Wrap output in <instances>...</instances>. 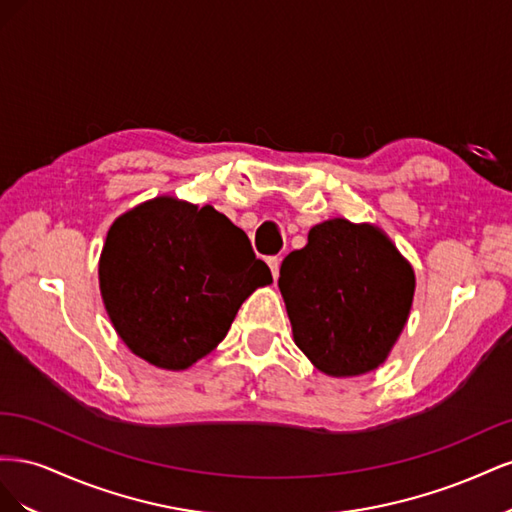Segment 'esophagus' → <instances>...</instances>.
<instances>
[{
  "mask_svg": "<svg viewBox=\"0 0 512 512\" xmlns=\"http://www.w3.org/2000/svg\"><path fill=\"white\" fill-rule=\"evenodd\" d=\"M280 262H282V258H280V256H271V258H267V265H269V269H271V273H273L275 280H277V275H280Z\"/></svg>",
  "mask_w": 512,
  "mask_h": 512,
  "instance_id": "1",
  "label": "esophagus"
}]
</instances>
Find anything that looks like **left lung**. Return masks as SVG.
Wrapping results in <instances>:
<instances>
[{
	"label": "left lung",
	"mask_w": 512,
	"mask_h": 512,
	"mask_svg": "<svg viewBox=\"0 0 512 512\" xmlns=\"http://www.w3.org/2000/svg\"><path fill=\"white\" fill-rule=\"evenodd\" d=\"M294 344L316 369L352 378L378 369L404 331L416 277L374 224H316L280 269Z\"/></svg>",
	"instance_id": "obj_1"
}]
</instances>
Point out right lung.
<instances>
[{"label":"right lung","instance_id":"1","mask_svg":"<svg viewBox=\"0 0 512 512\" xmlns=\"http://www.w3.org/2000/svg\"><path fill=\"white\" fill-rule=\"evenodd\" d=\"M100 292L121 342L149 365L183 371L226 337L239 307L273 282L245 232L211 205L156 196L108 228Z\"/></svg>","mask_w":512,"mask_h":512}]
</instances>
